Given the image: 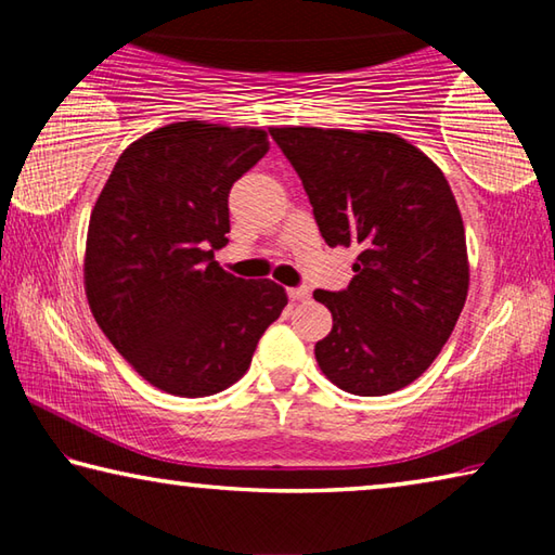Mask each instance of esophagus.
<instances>
[{"label": "esophagus", "mask_w": 555, "mask_h": 555, "mask_svg": "<svg viewBox=\"0 0 555 555\" xmlns=\"http://www.w3.org/2000/svg\"><path fill=\"white\" fill-rule=\"evenodd\" d=\"M288 298H291V300H308V298H311V291H308L306 286L288 288Z\"/></svg>", "instance_id": "obj_1"}]
</instances>
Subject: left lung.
Segmentation results:
<instances>
[{"mask_svg": "<svg viewBox=\"0 0 555 555\" xmlns=\"http://www.w3.org/2000/svg\"><path fill=\"white\" fill-rule=\"evenodd\" d=\"M323 240L360 247L345 291H313L333 313L318 367L343 391L384 397L424 374L463 313L469 261L446 176L389 131L271 127Z\"/></svg>", "mask_w": 555, "mask_h": 555, "instance_id": "1", "label": "left lung"}]
</instances>
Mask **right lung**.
I'll use <instances>...</instances> for the list:
<instances>
[{"label":"right lung","instance_id":"add662e5","mask_svg":"<svg viewBox=\"0 0 555 555\" xmlns=\"http://www.w3.org/2000/svg\"><path fill=\"white\" fill-rule=\"evenodd\" d=\"M269 152L264 129L191 119L131 142L90 212L86 296L102 333L152 387L198 399L249 370L288 304L271 279L215 261L232 183Z\"/></svg>","mask_w":555,"mask_h":555}]
</instances>
